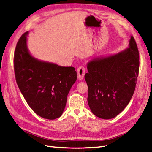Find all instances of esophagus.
I'll list each match as a JSON object with an SVG mask.
<instances>
[{
  "label": "esophagus",
  "instance_id": "1",
  "mask_svg": "<svg viewBox=\"0 0 152 152\" xmlns=\"http://www.w3.org/2000/svg\"><path fill=\"white\" fill-rule=\"evenodd\" d=\"M85 74V68L83 66H80L77 70V79L79 80H82L84 78V76Z\"/></svg>",
  "mask_w": 152,
  "mask_h": 152
}]
</instances>
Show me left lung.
I'll list each match as a JSON object with an SVG mask.
<instances>
[{
  "label": "left lung",
  "instance_id": "left-lung-1",
  "mask_svg": "<svg viewBox=\"0 0 152 152\" xmlns=\"http://www.w3.org/2000/svg\"><path fill=\"white\" fill-rule=\"evenodd\" d=\"M87 66L85 80L92 112L101 119L115 118L128 105L135 91L139 55L134 37H130L126 49L92 58Z\"/></svg>",
  "mask_w": 152,
  "mask_h": 152
}]
</instances>
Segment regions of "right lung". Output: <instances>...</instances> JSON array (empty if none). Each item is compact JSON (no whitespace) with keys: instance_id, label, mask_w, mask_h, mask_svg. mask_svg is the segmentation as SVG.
<instances>
[{"instance_id":"1","label":"right lung","mask_w":152,"mask_h":152,"mask_svg":"<svg viewBox=\"0 0 152 152\" xmlns=\"http://www.w3.org/2000/svg\"><path fill=\"white\" fill-rule=\"evenodd\" d=\"M28 34L27 31L22 34L15 49L17 83L29 106L37 115L55 119L63 114L77 74L73 67H63L33 56L27 45Z\"/></svg>"}]
</instances>
